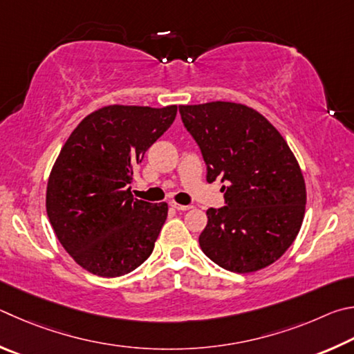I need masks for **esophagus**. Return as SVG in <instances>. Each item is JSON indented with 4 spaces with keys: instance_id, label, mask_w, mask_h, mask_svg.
I'll use <instances>...</instances> for the list:
<instances>
[{
    "instance_id": "obj_1",
    "label": "esophagus",
    "mask_w": 354,
    "mask_h": 354,
    "mask_svg": "<svg viewBox=\"0 0 354 354\" xmlns=\"http://www.w3.org/2000/svg\"><path fill=\"white\" fill-rule=\"evenodd\" d=\"M171 207L176 208L177 212H188V209L193 208L191 205H180V203H176V202H171Z\"/></svg>"
}]
</instances>
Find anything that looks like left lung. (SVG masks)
<instances>
[{
	"mask_svg": "<svg viewBox=\"0 0 354 354\" xmlns=\"http://www.w3.org/2000/svg\"><path fill=\"white\" fill-rule=\"evenodd\" d=\"M178 110L201 147L207 182L225 183V207L207 209L202 252L238 274L268 268L294 243L305 216L299 161L280 132L244 104L216 101Z\"/></svg>",
	"mask_w": 354,
	"mask_h": 354,
	"instance_id": "8db88e82",
	"label": "left lung"
}]
</instances>
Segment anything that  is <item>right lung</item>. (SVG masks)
I'll use <instances>...</instances> for the list:
<instances>
[{"instance_id":"obj_1","label":"right lung","mask_w":354,"mask_h":354,"mask_svg":"<svg viewBox=\"0 0 354 354\" xmlns=\"http://www.w3.org/2000/svg\"><path fill=\"white\" fill-rule=\"evenodd\" d=\"M176 115L177 105H107L85 116L62 147L49 174L46 213L80 268L113 278L151 257L167 203L133 199L127 185Z\"/></svg>"}]
</instances>
